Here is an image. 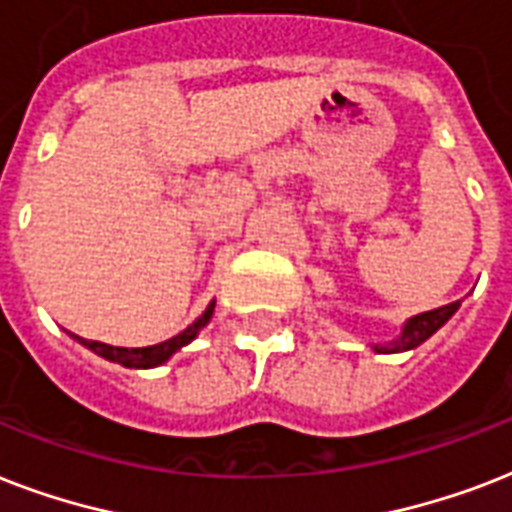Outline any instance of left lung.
Masks as SVG:
<instances>
[{
    "label": "left lung",
    "mask_w": 512,
    "mask_h": 512,
    "mask_svg": "<svg viewBox=\"0 0 512 512\" xmlns=\"http://www.w3.org/2000/svg\"><path fill=\"white\" fill-rule=\"evenodd\" d=\"M460 308V300L457 303H449V305H441L436 311H428V313H420V316H412V319L406 321L404 329H401V335L396 337L393 342H385V345H372L374 353H401V350H412L417 345L433 337L438 329L444 327L446 321L452 319L454 313Z\"/></svg>",
    "instance_id": "1"
}]
</instances>
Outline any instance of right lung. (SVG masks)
<instances>
[{
  "label": "right lung",
  "instance_id": "add662e5",
  "mask_svg": "<svg viewBox=\"0 0 512 512\" xmlns=\"http://www.w3.org/2000/svg\"><path fill=\"white\" fill-rule=\"evenodd\" d=\"M212 313H215V300H212V303L207 305V311L201 313L191 327H185L180 335L159 342V345H148V348H114V345H106V342L84 340V337H76V340L82 342L84 348H90L92 353H98V356L114 361V364L130 366V369H151V366H159L164 364V361H170V356H175L177 350L183 348V345H188L193 337L199 335L201 329L209 324V319H212Z\"/></svg>",
  "mask_w": 512,
  "mask_h": 512
}]
</instances>
